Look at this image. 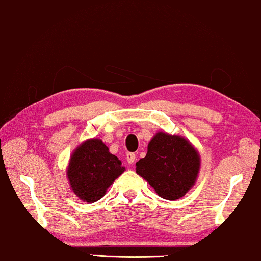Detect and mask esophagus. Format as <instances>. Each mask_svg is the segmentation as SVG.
<instances>
[{"label": "esophagus", "instance_id": "34e87169", "mask_svg": "<svg viewBox=\"0 0 261 261\" xmlns=\"http://www.w3.org/2000/svg\"><path fill=\"white\" fill-rule=\"evenodd\" d=\"M126 159H127V163H128V164H133V163L135 162V159H136L135 153H133V152H128L127 156H126Z\"/></svg>", "mask_w": 261, "mask_h": 261}]
</instances>
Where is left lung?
<instances>
[{
    "instance_id": "8db88e82",
    "label": "left lung",
    "mask_w": 261,
    "mask_h": 261,
    "mask_svg": "<svg viewBox=\"0 0 261 261\" xmlns=\"http://www.w3.org/2000/svg\"><path fill=\"white\" fill-rule=\"evenodd\" d=\"M200 156L184 136L157 132L148 144L144 158L136 163V173L148 182L159 197L176 200L197 181Z\"/></svg>"
}]
</instances>
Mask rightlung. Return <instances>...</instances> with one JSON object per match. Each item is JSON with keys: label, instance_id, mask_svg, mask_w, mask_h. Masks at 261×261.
<instances>
[{"label": "right lung", "instance_id": "right-lung-1", "mask_svg": "<svg viewBox=\"0 0 261 261\" xmlns=\"http://www.w3.org/2000/svg\"><path fill=\"white\" fill-rule=\"evenodd\" d=\"M125 167L99 139H88L74 149L66 168L73 193L88 204L99 200Z\"/></svg>", "mask_w": 261, "mask_h": 261}]
</instances>
